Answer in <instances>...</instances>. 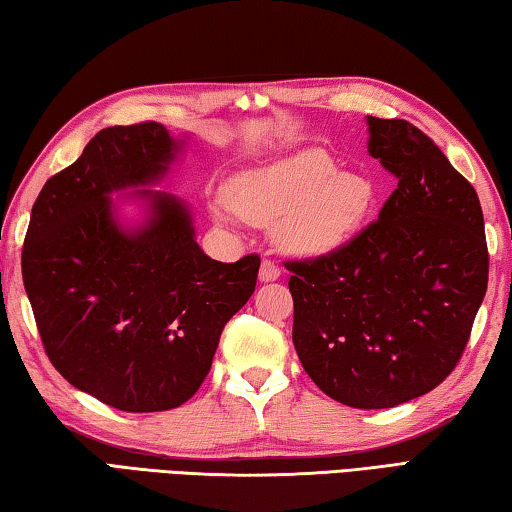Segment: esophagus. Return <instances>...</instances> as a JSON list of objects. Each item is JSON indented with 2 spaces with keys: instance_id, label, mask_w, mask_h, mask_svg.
Here are the masks:
<instances>
[{
  "instance_id": "obj_1",
  "label": "esophagus",
  "mask_w": 512,
  "mask_h": 512,
  "mask_svg": "<svg viewBox=\"0 0 512 512\" xmlns=\"http://www.w3.org/2000/svg\"><path fill=\"white\" fill-rule=\"evenodd\" d=\"M280 275H282V268L277 266L275 262H271V259H264L262 268H259V280H262V282H275Z\"/></svg>"
}]
</instances>
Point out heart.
<instances>
[{"label": "heart", "mask_w": 512, "mask_h": 512, "mask_svg": "<svg viewBox=\"0 0 512 512\" xmlns=\"http://www.w3.org/2000/svg\"><path fill=\"white\" fill-rule=\"evenodd\" d=\"M372 187L357 173H336L327 153L309 149L246 171L230 187V205L257 225L280 223V237L296 253L341 246L366 216Z\"/></svg>", "instance_id": "heart-1"}]
</instances>
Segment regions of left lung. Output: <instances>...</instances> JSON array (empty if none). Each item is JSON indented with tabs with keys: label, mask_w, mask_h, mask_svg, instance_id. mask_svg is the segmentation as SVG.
Here are the masks:
<instances>
[{
	"label": "left lung",
	"mask_w": 512,
	"mask_h": 512,
	"mask_svg": "<svg viewBox=\"0 0 512 512\" xmlns=\"http://www.w3.org/2000/svg\"><path fill=\"white\" fill-rule=\"evenodd\" d=\"M368 126V151L397 189L343 246L284 266L307 375L345 406L391 409L461 361L488 289V244L479 196L429 135L404 119Z\"/></svg>",
	"instance_id": "obj_1"
}]
</instances>
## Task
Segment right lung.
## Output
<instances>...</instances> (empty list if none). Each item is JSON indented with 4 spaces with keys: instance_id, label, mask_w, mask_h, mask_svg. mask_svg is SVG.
Returning a JSON list of instances; mask_svg holds the SVG:
<instances>
[{
    "instance_id": "obj_1",
    "label": "right lung",
    "mask_w": 512,
    "mask_h": 512,
    "mask_svg": "<svg viewBox=\"0 0 512 512\" xmlns=\"http://www.w3.org/2000/svg\"><path fill=\"white\" fill-rule=\"evenodd\" d=\"M178 151L158 121L103 128L42 187L22 248L49 361L79 391L128 413L185 404L257 284L259 255L207 257L176 196L142 189L146 223L131 232L115 221L110 194L158 183Z\"/></svg>"
}]
</instances>
